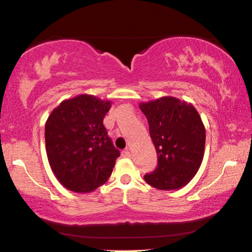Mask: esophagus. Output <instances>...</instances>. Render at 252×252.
<instances>
[{
  "label": "esophagus",
  "instance_id": "34e87169",
  "mask_svg": "<svg viewBox=\"0 0 252 252\" xmlns=\"http://www.w3.org/2000/svg\"><path fill=\"white\" fill-rule=\"evenodd\" d=\"M122 157L123 158H130L131 157V152L129 149H126V150L122 151Z\"/></svg>",
  "mask_w": 252,
  "mask_h": 252
}]
</instances>
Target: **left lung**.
<instances>
[{"label":"left lung","mask_w":252,"mask_h":252,"mask_svg":"<svg viewBox=\"0 0 252 252\" xmlns=\"http://www.w3.org/2000/svg\"><path fill=\"white\" fill-rule=\"evenodd\" d=\"M149 122L158 155V167L144 180L159 190H178L187 186L201 165L206 127L194 106L174 96L139 104Z\"/></svg>","instance_id":"left-lung-1"}]
</instances>
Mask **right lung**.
Instances as JSON below:
<instances>
[{"instance_id": "obj_1", "label": "right lung", "mask_w": 252, "mask_h": 252, "mask_svg": "<svg viewBox=\"0 0 252 252\" xmlns=\"http://www.w3.org/2000/svg\"><path fill=\"white\" fill-rule=\"evenodd\" d=\"M110 100L79 94L63 100L45 122V150L55 178L70 191H94L120 157L103 126Z\"/></svg>"}]
</instances>
